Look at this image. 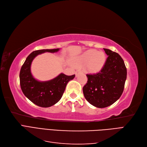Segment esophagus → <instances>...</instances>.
<instances>
[{
    "label": "esophagus",
    "mask_w": 147,
    "mask_h": 147,
    "mask_svg": "<svg viewBox=\"0 0 147 147\" xmlns=\"http://www.w3.org/2000/svg\"><path fill=\"white\" fill-rule=\"evenodd\" d=\"M82 71L80 69H78V70H77L76 71V72H75V75H76V76H77V75H78V74L82 73Z\"/></svg>",
    "instance_id": "34e87169"
}]
</instances>
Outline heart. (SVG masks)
<instances>
[{
	"label": "heart",
	"instance_id": "1",
	"mask_svg": "<svg viewBox=\"0 0 147 147\" xmlns=\"http://www.w3.org/2000/svg\"><path fill=\"white\" fill-rule=\"evenodd\" d=\"M105 60L104 53L98 52L94 50L86 51L80 56L77 63L78 64H87L88 68L92 72H97L103 65Z\"/></svg>",
	"mask_w": 147,
	"mask_h": 147
}]
</instances>
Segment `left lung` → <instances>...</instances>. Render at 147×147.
I'll return each mask as SVG.
<instances>
[{"mask_svg":"<svg viewBox=\"0 0 147 147\" xmlns=\"http://www.w3.org/2000/svg\"><path fill=\"white\" fill-rule=\"evenodd\" d=\"M108 56L105 63L97 74H87L88 82L83 88L87 101L97 108H105L121 97L127 77L122 57L117 53L104 48Z\"/></svg>","mask_w":147,"mask_h":147,"instance_id":"obj_1","label":"left lung"}]
</instances>
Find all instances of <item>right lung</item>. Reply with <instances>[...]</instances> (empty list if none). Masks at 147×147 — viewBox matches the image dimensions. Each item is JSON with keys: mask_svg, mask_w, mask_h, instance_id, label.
<instances>
[{"mask_svg": "<svg viewBox=\"0 0 147 147\" xmlns=\"http://www.w3.org/2000/svg\"><path fill=\"white\" fill-rule=\"evenodd\" d=\"M59 48L34 51L27 57L20 73L21 90L25 96L35 105L41 107H49L56 104L63 96L67 84L73 80L75 75L68 76L63 73L51 80L39 82L30 72V65L37 55L45 52L55 53Z\"/></svg>", "mask_w": 147, "mask_h": 147, "instance_id": "right-lung-1", "label": "right lung"}]
</instances>
